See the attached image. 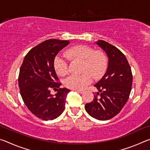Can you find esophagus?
Returning a JSON list of instances; mask_svg holds the SVG:
<instances>
[{"mask_svg": "<svg viewBox=\"0 0 150 150\" xmlns=\"http://www.w3.org/2000/svg\"><path fill=\"white\" fill-rule=\"evenodd\" d=\"M74 91H76V92L79 93H83V92H84L83 91H81V90H74Z\"/></svg>", "mask_w": 150, "mask_h": 150, "instance_id": "34e87169", "label": "esophagus"}]
</instances>
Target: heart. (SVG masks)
<instances>
[{"label": "heart", "mask_w": 150, "mask_h": 150, "mask_svg": "<svg viewBox=\"0 0 150 150\" xmlns=\"http://www.w3.org/2000/svg\"><path fill=\"white\" fill-rule=\"evenodd\" d=\"M65 56L71 62H81L80 75H71L64 81L66 87L73 90H82L95 79L102 77L107 68L108 61L102 51H95L87 45H79L66 50ZM54 67L57 75L65 76L68 73L67 59L57 55L54 62Z\"/></svg>", "instance_id": "heart-1"}]
</instances>
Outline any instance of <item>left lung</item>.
Masks as SVG:
<instances>
[{"mask_svg":"<svg viewBox=\"0 0 150 150\" xmlns=\"http://www.w3.org/2000/svg\"><path fill=\"white\" fill-rule=\"evenodd\" d=\"M96 44L107 55L108 65L105 75L94 85L98 90L97 95L92 102L86 104L85 108L92 117L106 120L117 115L125 105L133 77L128 60L117 47L104 40H98Z\"/></svg>","mask_w":150,"mask_h":150,"instance_id":"1","label":"left lung"}]
</instances>
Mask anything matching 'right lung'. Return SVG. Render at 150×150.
Listing matches in <instances>:
<instances>
[{"mask_svg": "<svg viewBox=\"0 0 150 150\" xmlns=\"http://www.w3.org/2000/svg\"><path fill=\"white\" fill-rule=\"evenodd\" d=\"M69 44L68 40H47L29 51L20 67V93L30 111L43 120H54L65 110L66 97L70 90L62 85L54 67L58 52ZM59 88L55 96L51 88Z\"/></svg>", "mask_w": 150, "mask_h": 150, "instance_id": "1", "label": "right lung"}]
</instances>
